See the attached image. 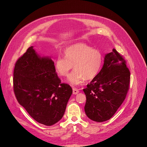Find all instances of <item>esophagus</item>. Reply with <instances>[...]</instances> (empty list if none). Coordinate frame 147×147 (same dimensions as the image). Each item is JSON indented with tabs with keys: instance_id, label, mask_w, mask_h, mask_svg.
<instances>
[{
	"instance_id": "obj_1",
	"label": "esophagus",
	"mask_w": 147,
	"mask_h": 147,
	"mask_svg": "<svg viewBox=\"0 0 147 147\" xmlns=\"http://www.w3.org/2000/svg\"><path fill=\"white\" fill-rule=\"evenodd\" d=\"M78 92H79V91H78V90L77 88H73V94L76 95V94H77Z\"/></svg>"
}]
</instances>
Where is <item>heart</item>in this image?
<instances>
[{"mask_svg":"<svg viewBox=\"0 0 147 147\" xmlns=\"http://www.w3.org/2000/svg\"><path fill=\"white\" fill-rule=\"evenodd\" d=\"M63 56L65 58L58 57L56 59L55 70L60 76L67 77L73 66L75 70L69 78V82L73 86L82 84L85 80H94L101 70L103 63L101 52L85 43L68 47Z\"/></svg>","mask_w":147,"mask_h":147,"instance_id":"1","label":"heart"}]
</instances>
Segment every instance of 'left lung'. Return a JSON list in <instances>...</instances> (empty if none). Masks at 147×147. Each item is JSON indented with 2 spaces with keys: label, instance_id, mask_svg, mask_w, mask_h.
Segmentation results:
<instances>
[{
  "label": "left lung",
  "instance_id": "left-lung-1",
  "mask_svg": "<svg viewBox=\"0 0 147 147\" xmlns=\"http://www.w3.org/2000/svg\"><path fill=\"white\" fill-rule=\"evenodd\" d=\"M130 81L126 61L113 49L105 55L98 75L83 89L87 98L84 110L88 117L97 122L110 119L125 99Z\"/></svg>",
  "mask_w": 147,
  "mask_h": 147
}]
</instances>
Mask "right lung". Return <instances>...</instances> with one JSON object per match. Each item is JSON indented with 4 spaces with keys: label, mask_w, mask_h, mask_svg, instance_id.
I'll use <instances>...</instances> for the list:
<instances>
[{
    "label": "right lung",
    "mask_w": 147,
    "mask_h": 147,
    "mask_svg": "<svg viewBox=\"0 0 147 147\" xmlns=\"http://www.w3.org/2000/svg\"><path fill=\"white\" fill-rule=\"evenodd\" d=\"M13 76L17 100L31 117L46 125L62 118L73 90L61 83L50 57H42L33 47L28 48L17 60Z\"/></svg>",
    "instance_id": "1"
}]
</instances>
